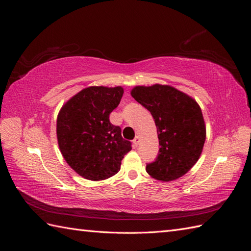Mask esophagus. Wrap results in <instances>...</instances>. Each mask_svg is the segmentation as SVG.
Here are the masks:
<instances>
[{
  "mask_svg": "<svg viewBox=\"0 0 251 251\" xmlns=\"http://www.w3.org/2000/svg\"><path fill=\"white\" fill-rule=\"evenodd\" d=\"M139 142H140V137H139V136H136V138L133 140V144L135 147H137Z\"/></svg>",
  "mask_w": 251,
  "mask_h": 251,
  "instance_id": "1",
  "label": "esophagus"
}]
</instances>
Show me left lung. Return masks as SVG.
Segmentation results:
<instances>
[{"label":"left lung","mask_w":251,"mask_h":251,"mask_svg":"<svg viewBox=\"0 0 251 251\" xmlns=\"http://www.w3.org/2000/svg\"><path fill=\"white\" fill-rule=\"evenodd\" d=\"M131 95L155 120L159 139L156 161L147 165L151 178L177 180L191 170L202 154L206 126L199 103L170 85L136 86Z\"/></svg>","instance_id":"obj_1"}]
</instances>
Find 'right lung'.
<instances>
[{
	"mask_svg": "<svg viewBox=\"0 0 251 251\" xmlns=\"http://www.w3.org/2000/svg\"><path fill=\"white\" fill-rule=\"evenodd\" d=\"M124 88L91 86L72 96L60 108L56 120L59 151L79 176L101 181L116 175L131 142L121 136L119 126L110 123Z\"/></svg>",
	"mask_w": 251,
	"mask_h": 251,
	"instance_id": "obj_1",
	"label": "right lung"
}]
</instances>
